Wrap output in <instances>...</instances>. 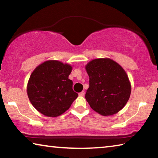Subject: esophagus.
<instances>
[{
    "instance_id": "esophagus-1",
    "label": "esophagus",
    "mask_w": 158,
    "mask_h": 158,
    "mask_svg": "<svg viewBox=\"0 0 158 158\" xmlns=\"http://www.w3.org/2000/svg\"><path fill=\"white\" fill-rule=\"evenodd\" d=\"M84 95H85V91H84V90H83V91H81V93H79V96H84Z\"/></svg>"
}]
</instances>
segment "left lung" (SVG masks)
Listing matches in <instances>:
<instances>
[{
    "label": "left lung",
    "instance_id": "1",
    "mask_svg": "<svg viewBox=\"0 0 158 158\" xmlns=\"http://www.w3.org/2000/svg\"><path fill=\"white\" fill-rule=\"evenodd\" d=\"M85 68L89 76L85 98L90 107L104 116L121 111L131 93L130 81L124 69L108 58L93 59Z\"/></svg>",
    "mask_w": 158,
    "mask_h": 158
}]
</instances>
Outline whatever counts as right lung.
I'll list each match as a JSON object with an SVG mask.
<instances>
[{
    "instance_id": "1",
    "label": "right lung",
    "mask_w": 158,
    "mask_h": 158,
    "mask_svg": "<svg viewBox=\"0 0 158 158\" xmlns=\"http://www.w3.org/2000/svg\"><path fill=\"white\" fill-rule=\"evenodd\" d=\"M73 67L56 60H49L36 67L27 85L31 103L40 113L56 117L70 107L78 97L68 79Z\"/></svg>"
}]
</instances>
